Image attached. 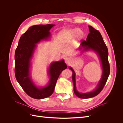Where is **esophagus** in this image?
<instances>
[{
    "label": "esophagus",
    "mask_w": 123,
    "mask_h": 123,
    "mask_svg": "<svg viewBox=\"0 0 123 123\" xmlns=\"http://www.w3.org/2000/svg\"><path fill=\"white\" fill-rule=\"evenodd\" d=\"M71 58L70 57H67L65 58V62L66 63V64H69L71 62Z\"/></svg>",
    "instance_id": "34e87169"
}]
</instances>
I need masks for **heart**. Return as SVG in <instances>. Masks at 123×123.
<instances>
[{
  "label": "heart",
  "instance_id": "heart-1",
  "mask_svg": "<svg viewBox=\"0 0 123 123\" xmlns=\"http://www.w3.org/2000/svg\"><path fill=\"white\" fill-rule=\"evenodd\" d=\"M59 37L64 43H68L73 37L80 39L84 36V33L78 28L66 29L62 31L59 34Z\"/></svg>",
  "mask_w": 123,
  "mask_h": 123
}]
</instances>
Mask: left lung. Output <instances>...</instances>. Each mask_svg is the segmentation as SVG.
I'll return each mask as SVG.
<instances>
[{"label":"left lung","mask_w":123,"mask_h":123,"mask_svg":"<svg viewBox=\"0 0 123 123\" xmlns=\"http://www.w3.org/2000/svg\"><path fill=\"white\" fill-rule=\"evenodd\" d=\"M89 34L86 40H81L79 48L81 52L92 50L97 54L101 62L102 67V75L95 90L87 93H80L76 88L75 73L72 67L69 69L72 71V80L74 85V92L75 94L80 98H89L94 97L101 92L105 85L110 74V66L108 62V51L102 36L99 32L92 26L89 25Z\"/></svg>","instance_id":"left-lung-1"}]
</instances>
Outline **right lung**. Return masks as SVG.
I'll return each mask as SVG.
<instances>
[{
	"label": "right lung",
	"mask_w": 123,
	"mask_h": 123,
	"mask_svg": "<svg viewBox=\"0 0 123 123\" xmlns=\"http://www.w3.org/2000/svg\"><path fill=\"white\" fill-rule=\"evenodd\" d=\"M54 25H39L30 27L20 37L15 52V74L16 80L26 93L33 98L43 99L52 94L61 73L67 68L64 60L52 62L48 70L50 80L44 87L36 86L31 79V62L37 47L36 43L49 38L50 30Z\"/></svg>",
	"instance_id": "add662e5"
}]
</instances>
